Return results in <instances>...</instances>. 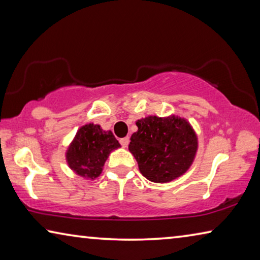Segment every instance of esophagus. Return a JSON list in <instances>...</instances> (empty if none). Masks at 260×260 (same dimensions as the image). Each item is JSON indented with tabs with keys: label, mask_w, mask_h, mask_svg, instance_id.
Segmentation results:
<instances>
[{
	"label": "esophagus",
	"mask_w": 260,
	"mask_h": 260,
	"mask_svg": "<svg viewBox=\"0 0 260 260\" xmlns=\"http://www.w3.org/2000/svg\"><path fill=\"white\" fill-rule=\"evenodd\" d=\"M119 142H120V144H121L122 147L126 148L127 146H128V143H129V138H128V136H126V138H124V139H120Z\"/></svg>",
	"instance_id": "esophagus-1"
}]
</instances>
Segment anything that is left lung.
<instances>
[{
	"instance_id": "left-lung-1",
	"label": "left lung",
	"mask_w": 260,
	"mask_h": 260,
	"mask_svg": "<svg viewBox=\"0 0 260 260\" xmlns=\"http://www.w3.org/2000/svg\"><path fill=\"white\" fill-rule=\"evenodd\" d=\"M136 126L128 149L143 177L165 183L187 172L195 159L199 139L184 118L148 116Z\"/></svg>"
}]
</instances>
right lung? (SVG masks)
Returning <instances> with one entry per match:
<instances>
[{
  "instance_id": "right-lung-1",
  "label": "right lung",
  "mask_w": 260,
  "mask_h": 260,
  "mask_svg": "<svg viewBox=\"0 0 260 260\" xmlns=\"http://www.w3.org/2000/svg\"><path fill=\"white\" fill-rule=\"evenodd\" d=\"M120 148L111 131L87 124L78 129L67 151L70 169L82 178L94 180L102 173L110 152Z\"/></svg>"
}]
</instances>
